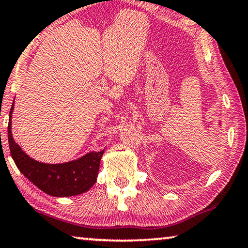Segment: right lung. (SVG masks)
<instances>
[{
	"label": "right lung",
	"mask_w": 248,
	"mask_h": 248,
	"mask_svg": "<svg viewBox=\"0 0 248 248\" xmlns=\"http://www.w3.org/2000/svg\"><path fill=\"white\" fill-rule=\"evenodd\" d=\"M13 105L10 111L7 136H9L11 155L21 173L44 193L56 197L78 195L92 187L96 182L104 150L92 152L75 161L62 164L37 162L26 155L14 142L11 131Z\"/></svg>",
	"instance_id": "add662e5"
}]
</instances>
